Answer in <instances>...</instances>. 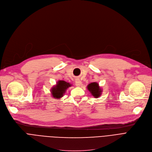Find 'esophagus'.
Segmentation results:
<instances>
[{
	"label": "esophagus",
	"instance_id": "1",
	"mask_svg": "<svg viewBox=\"0 0 152 152\" xmlns=\"http://www.w3.org/2000/svg\"><path fill=\"white\" fill-rule=\"evenodd\" d=\"M75 84L77 87H80V86L82 85V82L80 81V80L79 79H76V81H75Z\"/></svg>",
	"mask_w": 152,
	"mask_h": 152
}]
</instances>
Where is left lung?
I'll return each instance as SVG.
<instances>
[{
	"instance_id": "obj_1",
	"label": "left lung",
	"mask_w": 152,
	"mask_h": 152,
	"mask_svg": "<svg viewBox=\"0 0 152 152\" xmlns=\"http://www.w3.org/2000/svg\"><path fill=\"white\" fill-rule=\"evenodd\" d=\"M87 89L95 98H98L102 93V89L97 83H92L87 86Z\"/></svg>"
}]
</instances>
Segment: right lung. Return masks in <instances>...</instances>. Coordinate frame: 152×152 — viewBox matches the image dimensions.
<instances>
[{
    "label": "right lung",
    "instance_id": "right-lung-1",
    "mask_svg": "<svg viewBox=\"0 0 152 152\" xmlns=\"http://www.w3.org/2000/svg\"><path fill=\"white\" fill-rule=\"evenodd\" d=\"M72 86V84L65 81V80H58L56 85L51 88V95L55 99H60L62 97L65 93L66 89Z\"/></svg>",
    "mask_w": 152,
    "mask_h": 152
}]
</instances>
